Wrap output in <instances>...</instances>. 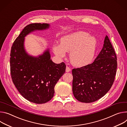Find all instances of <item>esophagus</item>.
<instances>
[{
	"instance_id": "esophagus-1",
	"label": "esophagus",
	"mask_w": 127,
	"mask_h": 127,
	"mask_svg": "<svg viewBox=\"0 0 127 127\" xmlns=\"http://www.w3.org/2000/svg\"><path fill=\"white\" fill-rule=\"evenodd\" d=\"M71 71V68H69L68 66H66V69H65V72H69Z\"/></svg>"
}]
</instances>
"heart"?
Masks as SVG:
<instances>
[{"label": "heart", "instance_id": "b5f03b06", "mask_svg": "<svg viewBox=\"0 0 127 127\" xmlns=\"http://www.w3.org/2000/svg\"><path fill=\"white\" fill-rule=\"evenodd\" d=\"M97 45L96 38L88 36L84 32L78 31L63 36L60 44H54L53 51L61 58H64L65 52H70L69 59L75 66L82 67L93 61Z\"/></svg>", "mask_w": 127, "mask_h": 127}]
</instances>
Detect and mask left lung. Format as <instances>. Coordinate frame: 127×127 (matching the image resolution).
<instances>
[{
    "label": "left lung",
    "instance_id": "1",
    "mask_svg": "<svg viewBox=\"0 0 127 127\" xmlns=\"http://www.w3.org/2000/svg\"><path fill=\"white\" fill-rule=\"evenodd\" d=\"M117 56L106 35L103 47L93 63L72 70L73 92L82 102H94L104 96L114 83Z\"/></svg>",
    "mask_w": 127,
    "mask_h": 127
}]
</instances>
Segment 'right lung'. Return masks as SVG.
<instances>
[{
	"mask_svg": "<svg viewBox=\"0 0 127 127\" xmlns=\"http://www.w3.org/2000/svg\"><path fill=\"white\" fill-rule=\"evenodd\" d=\"M50 26L40 23L27 25L14 41L10 51V73L14 85L27 100L37 104L51 99L55 85L65 71L64 63L56 64L51 60L49 48L37 56L29 54L25 49V37L36 31L48 29Z\"/></svg>",
	"mask_w": 127,
	"mask_h": 127,
	"instance_id": "obj_1",
	"label": "right lung"
}]
</instances>
